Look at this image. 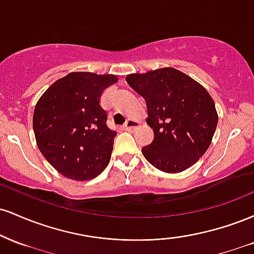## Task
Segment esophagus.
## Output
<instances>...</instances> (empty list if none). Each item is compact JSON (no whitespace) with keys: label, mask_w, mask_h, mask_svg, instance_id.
<instances>
[{"label":"esophagus","mask_w":254,"mask_h":254,"mask_svg":"<svg viewBox=\"0 0 254 254\" xmlns=\"http://www.w3.org/2000/svg\"><path fill=\"white\" fill-rule=\"evenodd\" d=\"M138 127V122L132 121V119H127V123L124 124V129L127 130V131L135 129V127Z\"/></svg>","instance_id":"obj_1"}]
</instances>
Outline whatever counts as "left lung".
<instances>
[{"label":"left lung","mask_w":254,"mask_h":254,"mask_svg":"<svg viewBox=\"0 0 254 254\" xmlns=\"http://www.w3.org/2000/svg\"><path fill=\"white\" fill-rule=\"evenodd\" d=\"M125 80L147 104V123L154 131L153 142L142 148L148 162L167 173L196 164L210 145L218 122L206 89L174 68L130 74Z\"/></svg>","instance_id":"left-lung-1"}]
</instances>
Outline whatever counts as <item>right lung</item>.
Segmentation results:
<instances>
[{"label":"right lung","mask_w":254,"mask_h":254,"mask_svg":"<svg viewBox=\"0 0 254 254\" xmlns=\"http://www.w3.org/2000/svg\"><path fill=\"white\" fill-rule=\"evenodd\" d=\"M117 81L110 74L70 72L38 100L33 113L38 148L64 177L89 180L109 165L117 133L107 127L100 97Z\"/></svg>","instance_id":"right-lung-1"}]
</instances>
